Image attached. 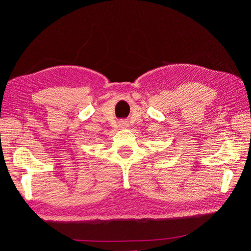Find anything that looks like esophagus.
Returning <instances> with one entry per match:
<instances>
[{"mask_svg":"<svg viewBox=\"0 0 251 251\" xmlns=\"http://www.w3.org/2000/svg\"><path fill=\"white\" fill-rule=\"evenodd\" d=\"M119 126H120L121 128H126V127H127V126H128V125H127V121H126V120H120V121H119Z\"/></svg>","mask_w":251,"mask_h":251,"instance_id":"34e87169","label":"esophagus"}]
</instances>
